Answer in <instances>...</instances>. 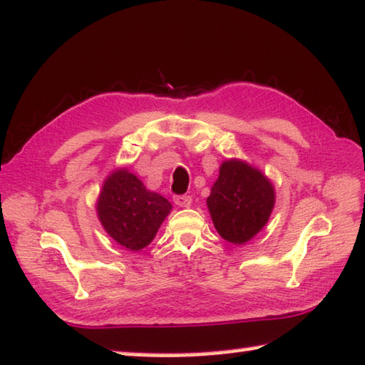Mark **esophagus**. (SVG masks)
<instances>
[{"instance_id": "1", "label": "esophagus", "mask_w": 365, "mask_h": 365, "mask_svg": "<svg viewBox=\"0 0 365 365\" xmlns=\"http://www.w3.org/2000/svg\"><path fill=\"white\" fill-rule=\"evenodd\" d=\"M173 201L180 208H188L192 205V197H188V195H177V197H173Z\"/></svg>"}]
</instances>
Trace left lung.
Here are the masks:
<instances>
[{"instance_id": "left-lung-1", "label": "left lung", "mask_w": 365, "mask_h": 365, "mask_svg": "<svg viewBox=\"0 0 365 365\" xmlns=\"http://www.w3.org/2000/svg\"><path fill=\"white\" fill-rule=\"evenodd\" d=\"M206 205L217 235L227 242L246 244L267 225L275 190L257 168L231 159L221 164Z\"/></svg>"}]
</instances>
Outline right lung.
Wrapping results in <instances>:
<instances>
[{
  "instance_id": "1",
  "label": "right lung",
  "mask_w": 365,
  "mask_h": 365,
  "mask_svg": "<svg viewBox=\"0 0 365 365\" xmlns=\"http://www.w3.org/2000/svg\"><path fill=\"white\" fill-rule=\"evenodd\" d=\"M172 205L128 168H118L103 183L96 201L98 220L119 246L140 251L149 246Z\"/></svg>"
}]
</instances>
